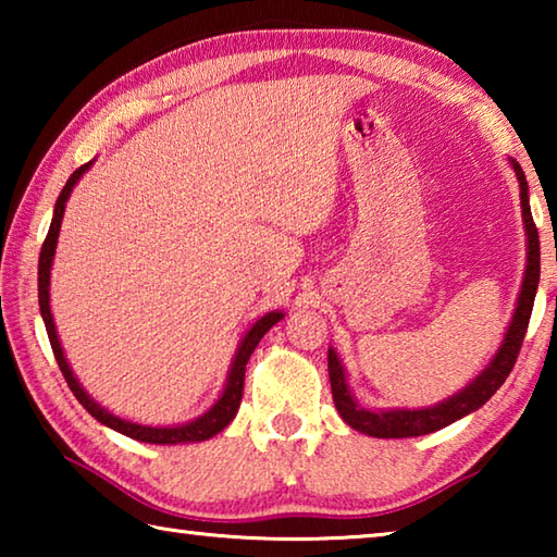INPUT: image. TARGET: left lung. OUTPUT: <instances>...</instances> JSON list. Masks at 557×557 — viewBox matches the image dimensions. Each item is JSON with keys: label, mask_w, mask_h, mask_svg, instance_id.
Segmentation results:
<instances>
[{"label": "left lung", "mask_w": 557, "mask_h": 557, "mask_svg": "<svg viewBox=\"0 0 557 557\" xmlns=\"http://www.w3.org/2000/svg\"><path fill=\"white\" fill-rule=\"evenodd\" d=\"M511 166L516 172L518 186H521V215H523V228H525V272H523L521 292H518V299H516L513 317L506 326L504 342L498 344L492 361H488L486 369L479 373L474 381H469L465 388L457 391L455 395H449L447 400L430 405V408L369 410L356 403L351 388H348L342 358H338L334 348H329V358H326L329 381H332L334 405L346 425L363 432V435L381 437V440L430 435V432L447 428L459 418H465V414L482 408V405L504 385L506 375L513 369L518 351H521L528 319H531V312H533L535 289H539V280H541V243H539V228H535L533 215H531V203H528V182H525L523 169L518 166V162H513V159H511Z\"/></svg>", "instance_id": "8db88e82"}]
</instances>
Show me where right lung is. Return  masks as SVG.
I'll return each mask as SVG.
<instances>
[{
  "label": "right lung",
  "instance_id": "right-lung-1",
  "mask_svg": "<svg viewBox=\"0 0 557 557\" xmlns=\"http://www.w3.org/2000/svg\"><path fill=\"white\" fill-rule=\"evenodd\" d=\"M90 166H92V162L78 166L71 174L69 182H65L63 191L59 194V201H55V206H53L51 228H49V235H46V240L41 245V256H39V309H41V317H44V324H46V334H49V342H51V348H53V356H55V361H59V369H61L65 383H69V388L73 391V395L78 398L83 408H86L92 414V418L102 422L106 428L120 432V435H127V437L139 440V442H149V445H186V442L211 440L213 435H219L221 430L228 428L231 420L235 418V412H238L240 398H243V383H245V363H248L250 354L256 351L260 338L265 336L270 329L280 322V319H285V312L262 314L258 322L243 334L238 348H235V356L231 361L228 379H225L223 393L219 395V400H215L209 410L199 414V418L182 422V425L152 428V425H139V422L117 418V414H112L110 410L102 408L98 400L90 398L88 391L83 388L78 379L73 375L71 363L65 361L61 338H59V332H55L53 314H51V268H53L55 245H59V233H61V223H63V213H65V201L71 199L73 186L81 182V176L86 174Z\"/></svg>",
  "mask_w": 557,
  "mask_h": 557
}]
</instances>
